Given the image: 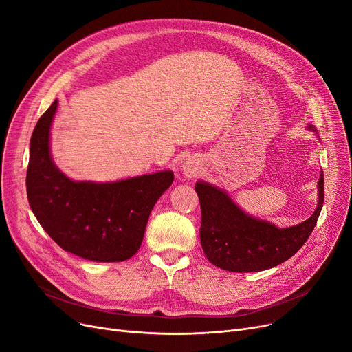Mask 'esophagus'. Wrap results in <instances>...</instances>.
<instances>
[{"label": "esophagus", "mask_w": 352, "mask_h": 352, "mask_svg": "<svg viewBox=\"0 0 352 352\" xmlns=\"http://www.w3.org/2000/svg\"><path fill=\"white\" fill-rule=\"evenodd\" d=\"M182 171L188 178H192V177H195L198 174L199 170H198V165L192 160H188V161H186V162L182 164Z\"/></svg>", "instance_id": "obj_1"}]
</instances>
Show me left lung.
I'll use <instances>...</instances> for the list:
<instances>
[{
  "label": "left lung",
  "mask_w": 352,
  "mask_h": 352,
  "mask_svg": "<svg viewBox=\"0 0 352 352\" xmlns=\"http://www.w3.org/2000/svg\"><path fill=\"white\" fill-rule=\"evenodd\" d=\"M309 129L316 131L312 125ZM195 191L201 206V245L210 263L231 272H255L280 265L307 243L324 204V174L316 212L289 228L247 215L224 191L207 182H197Z\"/></svg>",
  "instance_id": "1"
}]
</instances>
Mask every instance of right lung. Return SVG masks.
<instances>
[{"mask_svg":"<svg viewBox=\"0 0 352 352\" xmlns=\"http://www.w3.org/2000/svg\"><path fill=\"white\" fill-rule=\"evenodd\" d=\"M57 105L55 100L31 137L30 207L63 250L89 261H125L141 247L148 218L174 174L161 171L111 184L71 181L50 155V126Z\"/></svg>","mask_w":352,"mask_h":352,"instance_id":"add662e5","label":"right lung"}]
</instances>
